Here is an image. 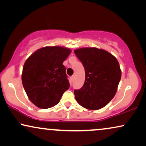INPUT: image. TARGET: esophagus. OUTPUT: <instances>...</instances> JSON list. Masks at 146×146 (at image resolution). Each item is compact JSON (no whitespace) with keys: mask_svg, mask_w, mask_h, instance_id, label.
I'll return each mask as SVG.
<instances>
[{"mask_svg":"<svg viewBox=\"0 0 146 146\" xmlns=\"http://www.w3.org/2000/svg\"><path fill=\"white\" fill-rule=\"evenodd\" d=\"M73 79H74V75H73V76H71V77H70V80H71V83L73 82Z\"/></svg>","mask_w":146,"mask_h":146,"instance_id":"obj_1","label":"esophagus"}]
</instances>
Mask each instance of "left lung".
Returning <instances> with one entry per match:
<instances>
[{"label": "left lung", "instance_id": "obj_1", "mask_svg": "<svg viewBox=\"0 0 146 146\" xmlns=\"http://www.w3.org/2000/svg\"><path fill=\"white\" fill-rule=\"evenodd\" d=\"M74 53L85 72L84 85L74 91L77 102L87 110L103 108L115 96L121 79L117 59L107 50L96 47L77 48Z\"/></svg>", "mask_w": 146, "mask_h": 146}]
</instances>
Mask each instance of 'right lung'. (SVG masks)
<instances>
[{
	"mask_svg": "<svg viewBox=\"0 0 146 146\" xmlns=\"http://www.w3.org/2000/svg\"><path fill=\"white\" fill-rule=\"evenodd\" d=\"M69 48L44 46L26 60L23 68V85L31 102L47 109L60 102L70 86L63 61L71 53Z\"/></svg>",
	"mask_w": 146,
	"mask_h": 146,
	"instance_id": "right-lung-1",
	"label": "right lung"
}]
</instances>
